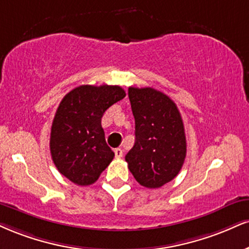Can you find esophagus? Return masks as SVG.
Returning <instances> with one entry per match:
<instances>
[{
    "instance_id": "1",
    "label": "esophagus",
    "mask_w": 249,
    "mask_h": 249,
    "mask_svg": "<svg viewBox=\"0 0 249 249\" xmlns=\"http://www.w3.org/2000/svg\"><path fill=\"white\" fill-rule=\"evenodd\" d=\"M113 152H115L116 158L121 159L123 157V149L122 148H115V149H113Z\"/></svg>"
}]
</instances>
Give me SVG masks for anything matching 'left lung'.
<instances>
[{"mask_svg":"<svg viewBox=\"0 0 249 249\" xmlns=\"http://www.w3.org/2000/svg\"><path fill=\"white\" fill-rule=\"evenodd\" d=\"M136 142L125 160L142 187L155 189L179 173L187 154L184 125L173 100L153 88H128Z\"/></svg>","mask_w":249,"mask_h":249,"instance_id":"8db88e82","label":"left lung"}]
</instances>
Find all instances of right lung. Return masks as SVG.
Masks as SVG:
<instances>
[{
    "mask_svg": "<svg viewBox=\"0 0 249 249\" xmlns=\"http://www.w3.org/2000/svg\"><path fill=\"white\" fill-rule=\"evenodd\" d=\"M119 86H80L60 102L51 127L50 149L55 167L77 185H90L115 153L101 125L104 112L125 97Z\"/></svg>",
    "mask_w": 249,
    "mask_h": 249,
    "instance_id": "right-lung-1",
    "label": "right lung"
}]
</instances>
